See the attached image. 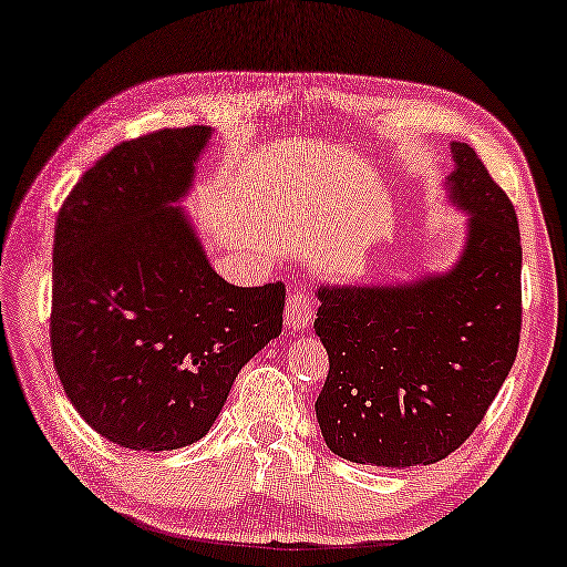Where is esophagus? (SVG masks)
<instances>
[{"mask_svg":"<svg viewBox=\"0 0 567 567\" xmlns=\"http://www.w3.org/2000/svg\"><path fill=\"white\" fill-rule=\"evenodd\" d=\"M311 317H313L311 299L301 289H293L289 293V299H286V317H284L289 332H301V329H307L311 324Z\"/></svg>","mask_w":567,"mask_h":567,"instance_id":"esophagus-1","label":"esophagus"}]
</instances>
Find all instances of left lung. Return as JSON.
I'll return each mask as SVG.
<instances>
[{
    "instance_id": "obj_1",
    "label": "left lung",
    "mask_w": 567,
    "mask_h": 567,
    "mask_svg": "<svg viewBox=\"0 0 567 567\" xmlns=\"http://www.w3.org/2000/svg\"><path fill=\"white\" fill-rule=\"evenodd\" d=\"M451 203L468 215L449 274L395 286H321L313 332L329 372L317 421L354 464L429 466L456 451L515 364L522 246L515 207L468 144L454 142Z\"/></svg>"
}]
</instances>
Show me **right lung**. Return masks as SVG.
Listing matches in <instances>:
<instances>
[{
	"label": "right lung",
	"instance_id": "obj_1",
	"mask_svg": "<svg viewBox=\"0 0 567 567\" xmlns=\"http://www.w3.org/2000/svg\"><path fill=\"white\" fill-rule=\"evenodd\" d=\"M210 134L187 126L121 142L58 213L52 362L83 421L124 449L203 439L243 364L284 327L286 286L225 281L174 207Z\"/></svg>",
	"mask_w": 567,
	"mask_h": 567
}]
</instances>
